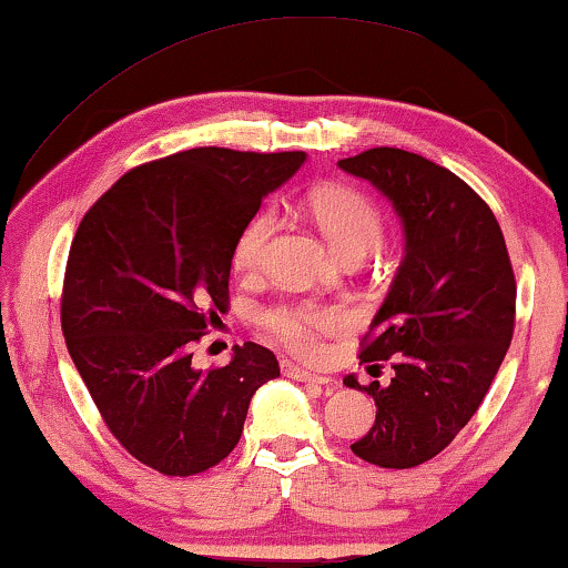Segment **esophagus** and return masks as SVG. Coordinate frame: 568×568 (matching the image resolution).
<instances>
[{"instance_id": "obj_1", "label": "esophagus", "mask_w": 568, "mask_h": 568, "mask_svg": "<svg viewBox=\"0 0 568 568\" xmlns=\"http://www.w3.org/2000/svg\"><path fill=\"white\" fill-rule=\"evenodd\" d=\"M282 372L286 377H294L300 379V383H313V385H331L328 377L323 375H315V372H310L305 367H300V364H292V362H284L282 364Z\"/></svg>"}]
</instances>
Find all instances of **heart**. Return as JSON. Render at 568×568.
Masks as SVG:
<instances>
[{"mask_svg": "<svg viewBox=\"0 0 568 568\" xmlns=\"http://www.w3.org/2000/svg\"><path fill=\"white\" fill-rule=\"evenodd\" d=\"M307 212L341 255H367L383 240V212L367 193L352 189V185H317L307 193ZM271 230H274L271 212H258L245 224L235 243V266L240 271H253L258 266ZM261 323L292 352L313 354L317 338L344 328L346 313L336 305L305 300L266 310Z\"/></svg>", "mask_w": 568, "mask_h": 568, "instance_id": "b5f03b06", "label": "heart"}]
</instances>
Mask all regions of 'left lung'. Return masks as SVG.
Returning <instances> with one entry per match:
<instances>
[{
  "label": "left lung",
  "mask_w": 568,
  "mask_h": 568,
  "mask_svg": "<svg viewBox=\"0 0 568 568\" xmlns=\"http://www.w3.org/2000/svg\"><path fill=\"white\" fill-rule=\"evenodd\" d=\"M338 168L390 201L406 237L359 354L362 362L393 359L395 375L367 387L344 377L377 406L352 453L379 468H416L484 403L515 333V271L494 212L447 168L395 146L338 160Z\"/></svg>",
  "instance_id": "8db88e82"
}]
</instances>
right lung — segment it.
Here are the masks:
<instances>
[{
  "instance_id": "right-lung-1",
  "label": "right lung",
  "mask_w": 568,
  "mask_h": 568,
  "mask_svg": "<svg viewBox=\"0 0 568 568\" xmlns=\"http://www.w3.org/2000/svg\"><path fill=\"white\" fill-rule=\"evenodd\" d=\"M305 160L185 150L129 170L80 222L61 294L69 356L113 437L165 476L222 463L253 393L278 377L253 341L209 372L191 348L227 313L240 232Z\"/></svg>"
}]
</instances>
